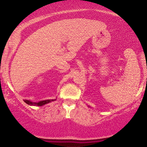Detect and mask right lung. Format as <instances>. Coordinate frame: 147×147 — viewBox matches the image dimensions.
<instances>
[{
    "instance_id": "right-lung-1",
    "label": "right lung",
    "mask_w": 147,
    "mask_h": 147,
    "mask_svg": "<svg viewBox=\"0 0 147 147\" xmlns=\"http://www.w3.org/2000/svg\"><path fill=\"white\" fill-rule=\"evenodd\" d=\"M56 100V99H46V100H43V101H40V102H31L30 100H28V99H25L24 100V102L26 103V104H28V105H30V106H42L43 105H45V104H48V103L51 102H53V101Z\"/></svg>"
}]
</instances>
